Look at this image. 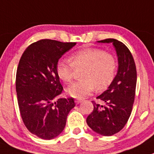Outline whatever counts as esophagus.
<instances>
[{"label": "esophagus", "mask_w": 154, "mask_h": 154, "mask_svg": "<svg viewBox=\"0 0 154 154\" xmlns=\"http://www.w3.org/2000/svg\"><path fill=\"white\" fill-rule=\"evenodd\" d=\"M82 101H83V99H81V98H77V99L75 100L76 104H80V103H81Z\"/></svg>", "instance_id": "34e87169"}]
</instances>
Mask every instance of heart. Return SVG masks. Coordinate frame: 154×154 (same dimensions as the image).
<instances>
[{"instance_id":"obj_1","label":"heart","mask_w":154,"mask_h":154,"mask_svg":"<svg viewBox=\"0 0 154 154\" xmlns=\"http://www.w3.org/2000/svg\"><path fill=\"white\" fill-rule=\"evenodd\" d=\"M83 68L80 77L67 89L74 98H83L89 95L96 88L101 91L113 81L117 69V61L113 54L101 48H86L73 53L71 62L62 59L56 64L58 76L65 83H71L76 70Z\"/></svg>"}]
</instances>
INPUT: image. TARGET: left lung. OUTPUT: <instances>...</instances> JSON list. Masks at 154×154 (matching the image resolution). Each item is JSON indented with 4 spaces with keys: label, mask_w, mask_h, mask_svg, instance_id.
<instances>
[{
    "label": "left lung",
    "mask_w": 154,
    "mask_h": 154,
    "mask_svg": "<svg viewBox=\"0 0 154 154\" xmlns=\"http://www.w3.org/2000/svg\"><path fill=\"white\" fill-rule=\"evenodd\" d=\"M99 43H112L118 57V71L108 89L97 97L104 105L92 101L94 109L86 119L88 126L98 134L110 136L127 123L135 95L137 71L132 55L120 41L107 38Z\"/></svg>",
    "instance_id": "obj_1"
}]
</instances>
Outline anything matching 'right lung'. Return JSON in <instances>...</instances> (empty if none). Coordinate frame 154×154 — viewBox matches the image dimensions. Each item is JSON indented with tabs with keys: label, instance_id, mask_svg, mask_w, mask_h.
I'll return each mask as SVG.
<instances>
[{
	"label": "right lung",
	"instance_id": "1",
	"mask_svg": "<svg viewBox=\"0 0 154 154\" xmlns=\"http://www.w3.org/2000/svg\"><path fill=\"white\" fill-rule=\"evenodd\" d=\"M76 44L41 40L28 46L19 60L16 89L21 117L28 130L42 139H53L63 131L75 106L73 98L57 99L63 87L56 64Z\"/></svg>",
	"mask_w": 154,
	"mask_h": 154
}]
</instances>
